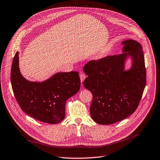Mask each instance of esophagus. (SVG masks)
<instances>
[{"mask_svg":"<svg viewBox=\"0 0 160 160\" xmlns=\"http://www.w3.org/2000/svg\"><path fill=\"white\" fill-rule=\"evenodd\" d=\"M80 78L81 82H83L84 81V80L85 79L86 76H85V75L84 73H80Z\"/></svg>","mask_w":160,"mask_h":160,"instance_id":"34e87169","label":"esophagus"}]
</instances>
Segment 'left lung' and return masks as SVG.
I'll list each match as a JSON object with an SVG mask.
<instances>
[{
  "mask_svg": "<svg viewBox=\"0 0 160 160\" xmlns=\"http://www.w3.org/2000/svg\"><path fill=\"white\" fill-rule=\"evenodd\" d=\"M123 53L91 60L83 66L88 77L83 86L92 94L90 115L99 124L110 125L127 118L138 108L146 83V71L141 45L127 40ZM127 55L133 60L131 69L124 71Z\"/></svg>",
  "mask_w": 160,
  "mask_h": 160,
  "instance_id": "left-lung-1",
  "label": "left lung"
}]
</instances>
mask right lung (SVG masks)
<instances>
[{
  "label": "right lung",
  "instance_id": "obj_1",
  "mask_svg": "<svg viewBox=\"0 0 160 160\" xmlns=\"http://www.w3.org/2000/svg\"><path fill=\"white\" fill-rule=\"evenodd\" d=\"M11 82L15 98L21 109L32 118L56 124L65 117L66 102L80 88L77 72L58 73L43 82L27 80L19 69V52L13 58Z\"/></svg>",
  "mask_w": 160,
  "mask_h": 160
}]
</instances>
